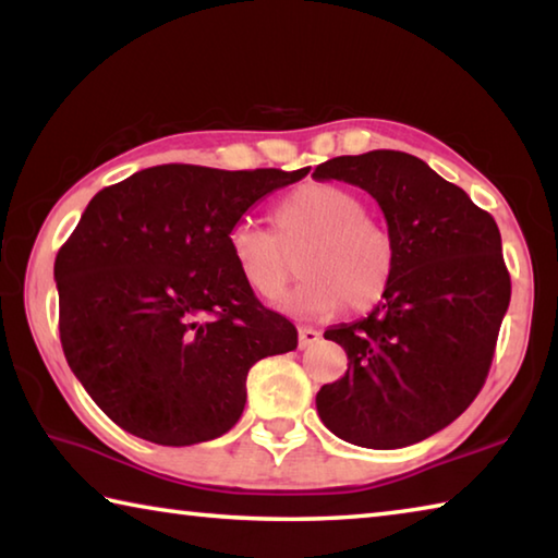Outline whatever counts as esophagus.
I'll use <instances>...</instances> for the list:
<instances>
[{
	"instance_id": "esophagus-1",
	"label": "esophagus",
	"mask_w": 558,
	"mask_h": 558,
	"mask_svg": "<svg viewBox=\"0 0 558 558\" xmlns=\"http://www.w3.org/2000/svg\"><path fill=\"white\" fill-rule=\"evenodd\" d=\"M319 335L315 327H300L298 329V344H300V349H307V347H313L315 342H319Z\"/></svg>"
}]
</instances>
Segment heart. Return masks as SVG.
<instances>
[{"label":"heart","mask_w":558,"mask_h":558,"mask_svg":"<svg viewBox=\"0 0 558 558\" xmlns=\"http://www.w3.org/2000/svg\"><path fill=\"white\" fill-rule=\"evenodd\" d=\"M272 233L243 221L229 235L235 270L260 300L278 302L300 268L305 278L286 300L292 315L313 317L374 307L396 272V241L366 202L339 184L310 182L270 209Z\"/></svg>","instance_id":"b5f03b06"}]
</instances>
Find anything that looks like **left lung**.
<instances>
[{"mask_svg":"<svg viewBox=\"0 0 558 558\" xmlns=\"http://www.w3.org/2000/svg\"><path fill=\"white\" fill-rule=\"evenodd\" d=\"M313 177L369 192L396 241L384 300L325 332L349 369L319 389L317 413L354 446H413L450 426L487 379L512 295L499 229L460 186L396 149L335 157Z\"/></svg>","mask_w":558,"mask_h":558,"instance_id":"8db88e82","label":"left lung"}]
</instances>
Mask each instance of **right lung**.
Masks as SVG:
<instances>
[{"mask_svg": "<svg viewBox=\"0 0 558 558\" xmlns=\"http://www.w3.org/2000/svg\"><path fill=\"white\" fill-rule=\"evenodd\" d=\"M310 167L159 165L93 196L56 256L65 362L102 413L159 446H194L235 426L245 376L298 347L231 258L241 216Z\"/></svg>", "mask_w": 558, "mask_h": 558, "instance_id": "1", "label": "right lung"}]
</instances>
